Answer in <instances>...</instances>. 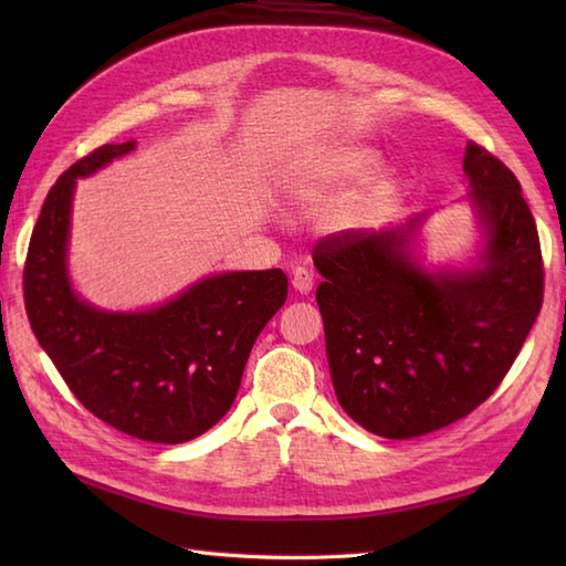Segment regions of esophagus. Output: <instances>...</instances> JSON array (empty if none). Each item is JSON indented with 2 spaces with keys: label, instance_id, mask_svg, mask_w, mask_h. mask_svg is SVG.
I'll return each mask as SVG.
<instances>
[{
  "label": "esophagus",
  "instance_id": "obj_1",
  "mask_svg": "<svg viewBox=\"0 0 566 566\" xmlns=\"http://www.w3.org/2000/svg\"><path fill=\"white\" fill-rule=\"evenodd\" d=\"M292 286L298 294H308L314 290V274H311L306 268H296L292 276Z\"/></svg>",
  "mask_w": 566,
  "mask_h": 566
}]
</instances>
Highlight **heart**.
<instances>
[{
  "label": "heart",
  "mask_w": 566,
  "mask_h": 566,
  "mask_svg": "<svg viewBox=\"0 0 566 566\" xmlns=\"http://www.w3.org/2000/svg\"><path fill=\"white\" fill-rule=\"evenodd\" d=\"M377 165V155L359 146H321L304 153L290 172V187L306 201H323L347 185L363 179ZM389 197V182H379L371 195L347 211V221H363Z\"/></svg>",
  "instance_id": "obj_1"
}]
</instances>
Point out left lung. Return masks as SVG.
<instances>
[{
	"label": "left lung",
	"mask_w": 566,
	"mask_h": 566,
	"mask_svg": "<svg viewBox=\"0 0 566 566\" xmlns=\"http://www.w3.org/2000/svg\"><path fill=\"white\" fill-rule=\"evenodd\" d=\"M464 172L486 235L479 268H420L408 250L420 216L314 248L335 396L381 438H418L472 413L509 375L543 308V252L518 179L474 140Z\"/></svg>",
	"instance_id": "1"
}]
</instances>
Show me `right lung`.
Here are the masks:
<instances>
[{
  "label": "right lung",
  "mask_w": 566,
  "mask_h": 566,
  "mask_svg": "<svg viewBox=\"0 0 566 566\" xmlns=\"http://www.w3.org/2000/svg\"><path fill=\"white\" fill-rule=\"evenodd\" d=\"M134 148L102 146L57 177L31 233L23 302L35 338L90 413L130 438L177 444L233 406L252 345L290 282L282 270L223 272L140 314L80 302L65 262L75 179Z\"/></svg>",
  "instance_id": "obj_1"
}]
</instances>
